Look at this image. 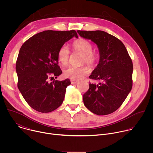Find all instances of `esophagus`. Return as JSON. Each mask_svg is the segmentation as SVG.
<instances>
[{"label": "esophagus", "mask_w": 153, "mask_h": 153, "mask_svg": "<svg viewBox=\"0 0 153 153\" xmlns=\"http://www.w3.org/2000/svg\"><path fill=\"white\" fill-rule=\"evenodd\" d=\"M78 80H71V84H77L78 83Z\"/></svg>", "instance_id": "obj_1"}]
</instances>
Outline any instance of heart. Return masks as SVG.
<instances>
[{"label":"heart","instance_id":"heart-1","mask_svg":"<svg viewBox=\"0 0 153 153\" xmlns=\"http://www.w3.org/2000/svg\"><path fill=\"white\" fill-rule=\"evenodd\" d=\"M73 47L75 51L82 54L80 63H87L90 67H94L97 65L99 60V54L93 49L92 43L88 40L80 38L73 43ZM70 51L65 45H62L57 53L59 61L63 65H66L69 62ZM90 70L85 65H80L78 67L71 66L63 71V75L65 77L74 80L81 79L88 75Z\"/></svg>","mask_w":153,"mask_h":153}]
</instances>
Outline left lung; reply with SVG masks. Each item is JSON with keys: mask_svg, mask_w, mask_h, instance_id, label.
I'll use <instances>...</instances> for the list:
<instances>
[{"mask_svg": "<svg viewBox=\"0 0 153 153\" xmlns=\"http://www.w3.org/2000/svg\"><path fill=\"white\" fill-rule=\"evenodd\" d=\"M83 38L97 45L100 59L89 76L99 83H90L83 97L85 106L99 116L110 114L122 105L133 86V62L123 43L103 31H77Z\"/></svg>", "mask_w": 153, "mask_h": 153, "instance_id": "obj_1", "label": "left lung"}]
</instances>
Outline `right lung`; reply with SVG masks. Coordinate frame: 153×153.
<instances>
[{"instance_id":"1","label":"right lung","mask_w":153,"mask_h":153,"mask_svg":"<svg viewBox=\"0 0 153 153\" xmlns=\"http://www.w3.org/2000/svg\"><path fill=\"white\" fill-rule=\"evenodd\" d=\"M73 37H78L75 30H47L34 35L21 47L16 63L17 87L34 110L50 113L62 105L70 79L49 80L62 74L57 53Z\"/></svg>"}]
</instances>
